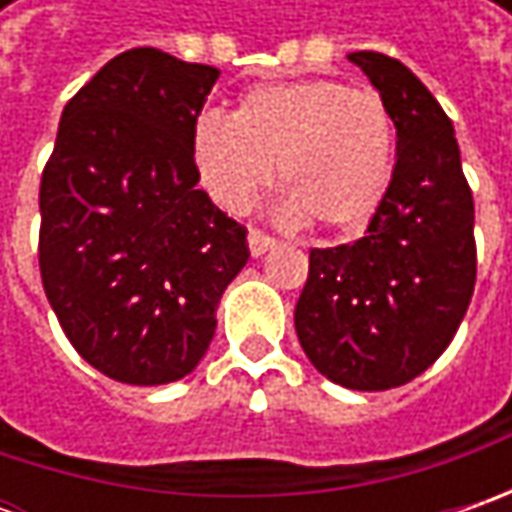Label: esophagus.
Listing matches in <instances>:
<instances>
[{
  "instance_id": "esophagus-1",
  "label": "esophagus",
  "mask_w": 512,
  "mask_h": 512,
  "mask_svg": "<svg viewBox=\"0 0 512 512\" xmlns=\"http://www.w3.org/2000/svg\"><path fill=\"white\" fill-rule=\"evenodd\" d=\"M273 245H276V239H273L270 233L259 230V227H250V233H247V247H250L253 256H262V253H267Z\"/></svg>"
}]
</instances>
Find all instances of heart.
Returning <instances> with one entry per match:
<instances>
[{
  "label": "heart",
  "instance_id": "1",
  "mask_svg": "<svg viewBox=\"0 0 512 512\" xmlns=\"http://www.w3.org/2000/svg\"><path fill=\"white\" fill-rule=\"evenodd\" d=\"M205 190L230 210L250 207L276 168L279 190L307 227L359 233L379 213L396 165L393 113L376 90L336 79L256 85L230 113L193 128Z\"/></svg>",
  "mask_w": 512,
  "mask_h": 512
}]
</instances>
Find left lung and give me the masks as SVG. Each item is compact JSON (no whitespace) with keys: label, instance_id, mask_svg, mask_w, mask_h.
Here are the masks:
<instances>
[{"label":"left lung","instance_id":"1","mask_svg":"<svg viewBox=\"0 0 512 512\" xmlns=\"http://www.w3.org/2000/svg\"><path fill=\"white\" fill-rule=\"evenodd\" d=\"M396 125L390 190L356 242L313 247L296 333L313 367L350 390H390L453 342L476 285L473 193L453 122L399 59L356 50Z\"/></svg>","mask_w":512,"mask_h":512}]
</instances>
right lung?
Masks as SVG:
<instances>
[{
  "instance_id": "add662e5",
  "label": "right lung",
  "mask_w": 512,
  "mask_h": 512,
  "mask_svg": "<svg viewBox=\"0 0 512 512\" xmlns=\"http://www.w3.org/2000/svg\"><path fill=\"white\" fill-rule=\"evenodd\" d=\"M219 70L165 50L110 59L62 110L39 187V273L79 356L125 384L187 376L245 267V227L210 202L193 128Z\"/></svg>"
}]
</instances>
